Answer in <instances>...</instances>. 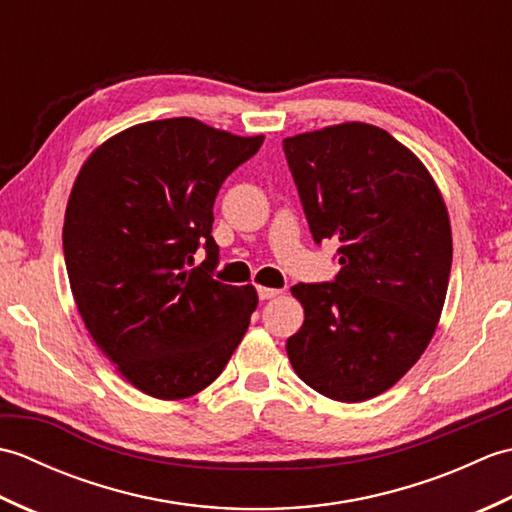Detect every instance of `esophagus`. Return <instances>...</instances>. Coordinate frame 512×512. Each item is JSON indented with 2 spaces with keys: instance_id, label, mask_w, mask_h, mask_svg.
Here are the masks:
<instances>
[{
  "instance_id": "obj_1",
  "label": "esophagus",
  "mask_w": 512,
  "mask_h": 512,
  "mask_svg": "<svg viewBox=\"0 0 512 512\" xmlns=\"http://www.w3.org/2000/svg\"><path fill=\"white\" fill-rule=\"evenodd\" d=\"M257 292H259V299H262V301H266V299H275V297H279V295H281V290H277V288H266V286H259V288H257Z\"/></svg>"
}]
</instances>
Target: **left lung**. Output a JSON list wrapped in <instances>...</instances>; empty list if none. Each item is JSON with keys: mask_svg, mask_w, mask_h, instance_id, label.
Wrapping results in <instances>:
<instances>
[{"mask_svg": "<svg viewBox=\"0 0 512 512\" xmlns=\"http://www.w3.org/2000/svg\"><path fill=\"white\" fill-rule=\"evenodd\" d=\"M314 242H341L332 284H297L286 352L303 383L339 402L394 387L427 350L447 299L449 211L424 162L385 129L341 123L284 138Z\"/></svg>", "mask_w": 512, "mask_h": 512, "instance_id": "left-lung-1", "label": "left lung"}]
</instances>
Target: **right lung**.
<instances>
[{
    "instance_id": "obj_1",
    "label": "right lung",
    "mask_w": 512,
    "mask_h": 512,
    "mask_svg": "<svg viewBox=\"0 0 512 512\" xmlns=\"http://www.w3.org/2000/svg\"><path fill=\"white\" fill-rule=\"evenodd\" d=\"M198 118H162L107 138L83 162L63 220L70 290L99 350L158 400L195 396L222 374L257 308L255 286H226L213 202L262 147ZM205 270L189 271L194 248Z\"/></svg>"
}]
</instances>
